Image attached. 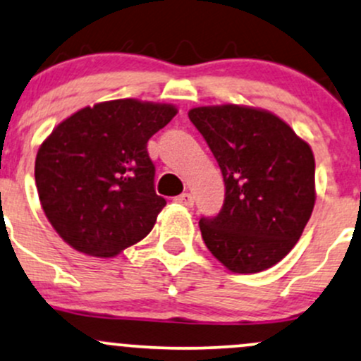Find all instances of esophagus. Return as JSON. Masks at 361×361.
<instances>
[{"label":"esophagus","mask_w":361,"mask_h":361,"mask_svg":"<svg viewBox=\"0 0 361 361\" xmlns=\"http://www.w3.org/2000/svg\"><path fill=\"white\" fill-rule=\"evenodd\" d=\"M176 202H178V204L185 205V207H192V205H193L192 193H181V195L176 197Z\"/></svg>","instance_id":"34e87169"}]
</instances>
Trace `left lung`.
Segmentation results:
<instances>
[{"instance_id":"left-lung-1","label":"left lung","mask_w":361,"mask_h":361,"mask_svg":"<svg viewBox=\"0 0 361 361\" xmlns=\"http://www.w3.org/2000/svg\"><path fill=\"white\" fill-rule=\"evenodd\" d=\"M190 121L219 164L224 204L200 217L205 247L229 271H265L291 252L315 204L310 145L283 120L243 106H205Z\"/></svg>"}]
</instances>
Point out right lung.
<instances>
[{
  "mask_svg": "<svg viewBox=\"0 0 361 361\" xmlns=\"http://www.w3.org/2000/svg\"><path fill=\"white\" fill-rule=\"evenodd\" d=\"M176 108L118 99L59 123L35 157L46 217L75 250L114 257L149 235L166 200L147 142Z\"/></svg>",
  "mask_w": 361,
  "mask_h": 361,
  "instance_id": "obj_1",
  "label": "right lung"
}]
</instances>
